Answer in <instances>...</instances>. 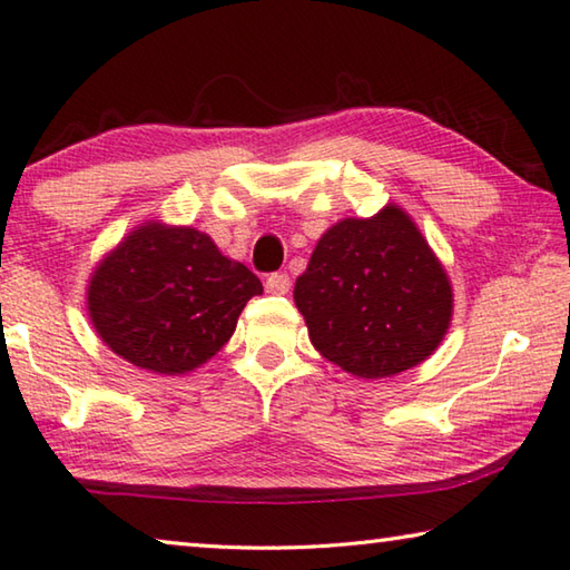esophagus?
<instances>
[{"label": "esophagus", "instance_id": "34e87169", "mask_svg": "<svg viewBox=\"0 0 570 570\" xmlns=\"http://www.w3.org/2000/svg\"><path fill=\"white\" fill-rule=\"evenodd\" d=\"M288 288H292V282H288V274H284V271H278V274H271L266 278V292L268 294H286Z\"/></svg>", "mask_w": 570, "mask_h": 570}]
</instances>
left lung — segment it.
<instances>
[{"label":"left lung","mask_w":570,"mask_h":570,"mask_svg":"<svg viewBox=\"0 0 570 570\" xmlns=\"http://www.w3.org/2000/svg\"><path fill=\"white\" fill-rule=\"evenodd\" d=\"M294 302L320 355L365 381L423 363L454 312L444 266L399 205L334 223L296 278Z\"/></svg>","instance_id":"1"}]
</instances>
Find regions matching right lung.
Instances as JSON below:
<instances>
[{
    "label": "right lung",
    "mask_w": 570,
    "mask_h": 570,
    "mask_svg": "<svg viewBox=\"0 0 570 570\" xmlns=\"http://www.w3.org/2000/svg\"><path fill=\"white\" fill-rule=\"evenodd\" d=\"M258 294V276L223 256L207 233L149 220L96 266L88 317L126 363L185 375L220 352Z\"/></svg>",
    "instance_id": "right-lung-1"
}]
</instances>
